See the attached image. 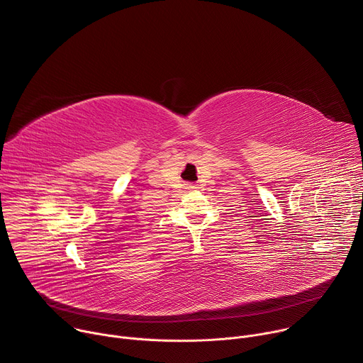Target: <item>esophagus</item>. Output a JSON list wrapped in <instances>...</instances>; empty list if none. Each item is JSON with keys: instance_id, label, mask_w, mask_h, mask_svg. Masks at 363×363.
I'll return each instance as SVG.
<instances>
[{"instance_id": "1", "label": "esophagus", "mask_w": 363, "mask_h": 363, "mask_svg": "<svg viewBox=\"0 0 363 363\" xmlns=\"http://www.w3.org/2000/svg\"><path fill=\"white\" fill-rule=\"evenodd\" d=\"M198 186L196 185H194V184H186L185 185V189H189V191H194V189H196Z\"/></svg>"}]
</instances>
